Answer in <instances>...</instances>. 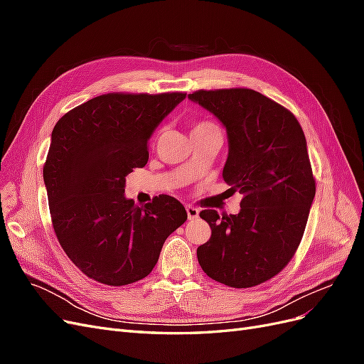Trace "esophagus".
<instances>
[{
    "label": "esophagus",
    "mask_w": 364,
    "mask_h": 364,
    "mask_svg": "<svg viewBox=\"0 0 364 364\" xmlns=\"http://www.w3.org/2000/svg\"><path fill=\"white\" fill-rule=\"evenodd\" d=\"M186 215H188V220H194V218H197L199 217V209H197L196 206H193V205H186Z\"/></svg>",
    "instance_id": "esophagus-1"
}]
</instances>
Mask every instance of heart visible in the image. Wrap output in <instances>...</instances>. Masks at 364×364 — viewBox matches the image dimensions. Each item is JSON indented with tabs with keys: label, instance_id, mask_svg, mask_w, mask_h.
Masks as SVG:
<instances>
[{
	"label": "heart",
	"instance_id": "heart-1",
	"mask_svg": "<svg viewBox=\"0 0 364 364\" xmlns=\"http://www.w3.org/2000/svg\"><path fill=\"white\" fill-rule=\"evenodd\" d=\"M209 129H218L211 121H197V123L193 124V130L191 134H196V132H203V130H209Z\"/></svg>",
	"mask_w": 364,
	"mask_h": 364
}]
</instances>
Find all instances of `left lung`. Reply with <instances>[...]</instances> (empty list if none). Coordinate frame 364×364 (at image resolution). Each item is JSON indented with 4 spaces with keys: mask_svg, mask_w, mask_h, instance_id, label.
Returning <instances> with one entry per match:
<instances>
[{
    "mask_svg": "<svg viewBox=\"0 0 364 364\" xmlns=\"http://www.w3.org/2000/svg\"><path fill=\"white\" fill-rule=\"evenodd\" d=\"M188 98L226 127L223 179L243 194L238 214L200 213L213 234L197 247V259L217 282L255 287L287 266L304 235L316 194L304 130L289 109L247 87L200 90Z\"/></svg>",
    "mask_w": 364,
    "mask_h": 364,
    "instance_id": "obj_1",
    "label": "left lung"
}]
</instances>
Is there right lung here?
<instances>
[{"instance_id":"add662e5","label":"right lung","mask_w":364,"mask_h":364,"mask_svg":"<svg viewBox=\"0 0 364 364\" xmlns=\"http://www.w3.org/2000/svg\"><path fill=\"white\" fill-rule=\"evenodd\" d=\"M186 94H118L91 98L53 129L43 182L54 232L87 278L112 287L136 282L156 266L186 211L162 194L138 206L126 176L149 161L147 144Z\"/></svg>"}]
</instances>
